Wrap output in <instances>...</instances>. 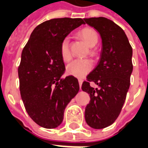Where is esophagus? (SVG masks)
I'll list each match as a JSON object with an SVG mask.
<instances>
[{
    "label": "esophagus",
    "instance_id": "1",
    "mask_svg": "<svg viewBox=\"0 0 148 148\" xmlns=\"http://www.w3.org/2000/svg\"><path fill=\"white\" fill-rule=\"evenodd\" d=\"M82 82H83V81L81 80V79H79V80H78V83H79V86H80V88H81V86H82Z\"/></svg>",
    "mask_w": 148,
    "mask_h": 148
}]
</instances>
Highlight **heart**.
<instances>
[{
  "instance_id": "b5f03b06",
  "label": "heart",
  "mask_w": 148,
  "mask_h": 148,
  "mask_svg": "<svg viewBox=\"0 0 148 148\" xmlns=\"http://www.w3.org/2000/svg\"><path fill=\"white\" fill-rule=\"evenodd\" d=\"M79 36L86 42L88 47H93L98 42V34L96 31L91 27H85L79 32ZM90 55H94L93 50L90 51ZM60 55L64 62H69L71 59V52L70 48V39L65 37L62 40L60 44ZM93 66V62L89 58L75 59L69 63L66 66V72L68 74L74 77H84L91 71Z\"/></svg>"
}]
</instances>
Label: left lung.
<instances>
[{"instance_id": "left-lung-1", "label": "left lung", "mask_w": 148, "mask_h": 148, "mask_svg": "<svg viewBox=\"0 0 148 148\" xmlns=\"http://www.w3.org/2000/svg\"><path fill=\"white\" fill-rule=\"evenodd\" d=\"M101 36L102 49L97 66L87 76L82 90L90 94L85 119L90 127L101 129L116 120L126 99L132 73V48L124 30L106 17L85 18ZM93 81L98 88L90 86Z\"/></svg>"}]
</instances>
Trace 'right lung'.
Returning <instances> with one entry per match:
<instances>
[{
    "instance_id": "obj_1",
    "label": "right lung",
    "mask_w": 148,
    "mask_h": 148,
    "mask_svg": "<svg viewBox=\"0 0 148 148\" xmlns=\"http://www.w3.org/2000/svg\"><path fill=\"white\" fill-rule=\"evenodd\" d=\"M82 24L81 18H57L38 25L22 51L18 76L24 107L38 125L55 128L63 120L66 107L79 90L74 76L62 78V39Z\"/></svg>"
}]
</instances>
